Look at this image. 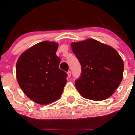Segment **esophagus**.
<instances>
[{"mask_svg": "<svg viewBox=\"0 0 135 135\" xmlns=\"http://www.w3.org/2000/svg\"><path fill=\"white\" fill-rule=\"evenodd\" d=\"M71 72L70 71H69V72H67V75H68V77H71Z\"/></svg>", "mask_w": 135, "mask_h": 135, "instance_id": "1", "label": "esophagus"}]
</instances>
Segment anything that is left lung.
<instances>
[{"label": "left lung", "instance_id": "8db88e82", "mask_svg": "<svg viewBox=\"0 0 135 135\" xmlns=\"http://www.w3.org/2000/svg\"><path fill=\"white\" fill-rule=\"evenodd\" d=\"M82 72L75 87L84 98L103 100L113 95L123 79L124 63L113 47L93 39L72 43Z\"/></svg>", "mask_w": 135, "mask_h": 135}]
</instances>
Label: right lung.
I'll list each match as a JSON object with an SVG mask.
<instances>
[{"label": "right lung", "mask_w": 135, "mask_h": 135, "mask_svg": "<svg viewBox=\"0 0 135 135\" xmlns=\"http://www.w3.org/2000/svg\"><path fill=\"white\" fill-rule=\"evenodd\" d=\"M58 44L43 41L31 47L19 56L16 77L21 89L30 99L47 104L60 97L67 74L59 69L56 56Z\"/></svg>", "instance_id": "obj_1"}]
</instances>
